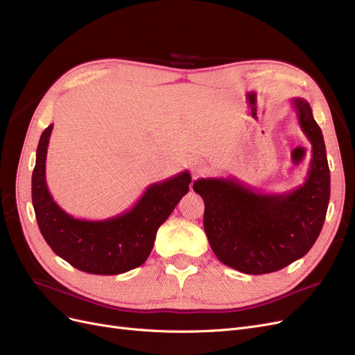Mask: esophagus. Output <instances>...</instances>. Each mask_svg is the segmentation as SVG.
Segmentation results:
<instances>
[{"label": "esophagus", "mask_w": 355, "mask_h": 355, "mask_svg": "<svg viewBox=\"0 0 355 355\" xmlns=\"http://www.w3.org/2000/svg\"><path fill=\"white\" fill-rule=\"evenodd\" d=\"M206 170H207L206 164L201 163V161H198V163H196V166H194V178L198 176V175H202Z\"/></svg>", "instance_id": "esophagus-1"}]
</instances>
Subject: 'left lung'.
<instances>
[{"instance_id":"obj_1","label":"left lung","mask_w":355,"mask_h":355,"mask_svg":"<svg viewBox=\"0 0 355 355\" xmlns=\"http://www.w3.org/2000/svg\"><path fill=\"white\" fill-rule=\"evenodd\" d=\"M300 130L313 146L302 185L270 194L235 178H201L194 191L204 201V231L218 259L240 272L261 275L305 256L323 228L330 200L326 145L309 103L293 98Z\"/></svg>"}]
</instances>
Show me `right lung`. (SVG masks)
I'll list each match as a JSON object with an SVG mask.
<instances>
[{
  "label": "right lung",
  "instance_id": "obj_1",
  "mask_svg": "<svg viewBox=\"0 0 355 355\" xmlns=\"http://www.w3.org/2000/svg\"><path fill=\"white\" fill-rule=\"evenodd\" d=\"M53 124L41 133L32 171V206L42 237L63 261L96 275H116L141 266L151 253L158 228L189 191V171L149 185L132 209L102 220L71 216L53 200L46 158Z\"/></svg>",
  "mask_w": 355,
  "mask_h": 355
}]
</instances>
